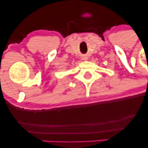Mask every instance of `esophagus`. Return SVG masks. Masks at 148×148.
Segmentation results:
<instances>
[{
    "label": "esophagus",
    "instance_id": "1",
    "mask_svg": "<svg viewBox=\"0 0 148 148\" xmlns=\"http://www.w3.org/2000/svg\"><path fill=\"white\" fill-rule=\"evenodd\" d=\"M82 59L84 60H88V57L87 56H83L82 57Z\"/></svg>",
    "mask_w": 148,
    "mask_h": 148
}]
</instances>
